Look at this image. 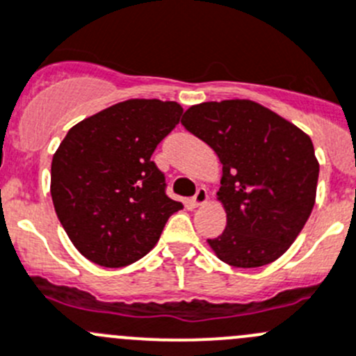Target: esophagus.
I'll return each instance as SVG.
<instances>
[{
  "label": "esophagus",
  "mask_w": 356,
  "mask_h": 356,
  "mask_svg": "<svg viewBox=\"0 0 356 356\" xmlns=\"http://www.w3.org/2000/svg\"><path fill=\"white\" fill-rule=\"evenodd\" d=\"M206 201H208V191H206L204 187H199L197 192H195V195L192 197V202H194L195 206H201L204 204Z\"/></svg>",
  "instance_id": "1"
}]
</instances>
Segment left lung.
I'll list each match as a JSON object with an SVG mask.
<instances>
[{"label":"left lung","instance_id":"8db88e82","mask_svg":"<svg viewBox=\"0 0 356 356\" xmlns=\"http://www.w3.org/2000/svg\"><path fill=\"white\" fill-rule=\"evenodd\" d=\"M181 125L222 162L225 231L208 239L220 260L260 267L290 248L314 206L318 165L299 127L248 99L191 106Z\"/></svg>","mask_w":356,"mask_h":356}]
</instances>
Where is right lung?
I'll list each match as a JSON object with an SVG mask.
<instances>
[{
  "label": "right lung",
  "mask_w": 356,
  "mask_h": 356,
  "mask_svg": "<svg viewBox=\"0 0 356 356\" xmlns=\"http://www.w3.org/2000/svg\"><path fill=\"white\" fill-rule=\"evenodd\" d=\"M172 101L129 99L67 131L52 159L50 194L71 243L90 262L124 267L147 255L184 208L152 161L180 122Z\"/></svg>",
  "instance_id": "add662e5"
}]
</instances>
